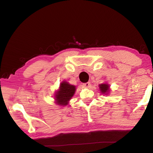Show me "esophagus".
<instances>
[{"instance_id":"obj_1","label":"esophagus","mask_w":153,"mask_h":153,"mask_svg":"<svg viewBox=\"0 0 153 153\" xmlns=\"http://www.w3.org/2000/svg\"><path fill=\"white\" fill-rule=\"evenodd\" d=\"M83 86H84L85 88H89L90 86V82H86L83 84Z\"/></svg>"}]
</instances>
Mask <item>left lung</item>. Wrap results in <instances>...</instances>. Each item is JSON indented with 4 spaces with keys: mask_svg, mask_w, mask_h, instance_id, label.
Listing matches in <instances>:
<instances>
[{
    "mask_svg": "<svg viewBox=\"0 0 153 153\" xmlns=\"http://www.w3.org/2000/svg\"><path fill=\"white\" fill-rule=\"evenodd\" d=\"M99 88L100 92L102 94H108L109 91V86L107 84H102L99 85Z\"/></svg>",
    "mask_w": 153,
    "mask_h": 153,
    "instance_id": "obj_1",
    "label": "left lung"
}]
</instances>
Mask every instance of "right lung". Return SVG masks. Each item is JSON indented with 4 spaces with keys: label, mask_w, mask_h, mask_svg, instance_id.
Returning <instances> with one entry per match:
<instances>
[{
    "label": "right lung",
    "mask_w": 153,
    "mask_h": 153,
    "mask_svg": "<svg viewBox=\"0 0 153 153\" xmlns=\"http://www.w3.org/2000/svg\"><path fill=\"white\" fill-rule=\"evenodd\" d=\"M75 92L76 86L68 84L67 82H61L59 90L55 94L56 103L59 105H67L74 96Z\"/></svg>",
    "instance_id": "obj_1"
}]
</instances>
